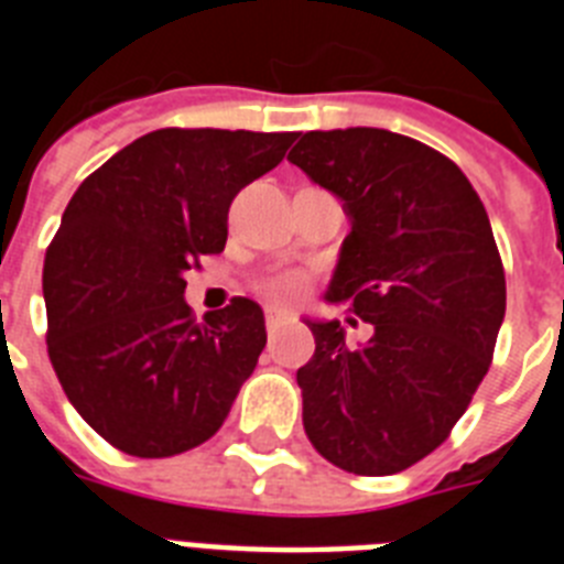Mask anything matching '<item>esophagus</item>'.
<instances>
[{
	"label": "esophagus",
	"instance_id": "1",
	"mask_svg": "<svg viewBox=\"0 0 564 564\" xmlns=\"http://www.w3.org/2000/svg\"><path fill=\"white\" fill-rule=\"evenodd\" d=\"M281 326H283V317L278 315V312H267V332H269V335H275Z\"/></svg>",
	"mask_w": 564,
	"mask_h": 564
}]
</instances>
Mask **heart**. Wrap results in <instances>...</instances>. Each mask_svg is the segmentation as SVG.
I'll use <instances>...</instances> for the list:
<instances>
[{
  "label": "heart",
  "instance_id": "heart-1",
  "mask_svg": "<svg viewBox=\"0 0 564 564\" xmlns=\"http://www.w3.org/2000/svg\"><path fill=\"white\" fill-rule=\"evenodd\" d=\"M261 292L267 301L278 303V306H292L303 297L306 292V281L297 272H278V275H269L261 283Z\"/></svg>",
  "mask_w": 564,
  "mask_h": 564
}]
</instances>
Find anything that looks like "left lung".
I'll list each match as a JSON object with an SVG mask.
<instances>
[{
  "label": "left lung",
  "instance_id": "8db88e82",
  "mask_svg": "<svg viewBox=\"0 0 564 564\" xmlns=\"http://www.w3.org/2000/svg\"><path fill=\"white\" fill-rule=\"evenodd\" d=\"M289 161L343 200L329 301L375 329L349 346L337 321H306V437L343 471H405L448 440L491 366L506 269L488 213L452 159L377 127L297 133Z\"/></svg>",
  "mask_w": 564,
  "mask_h": 564
}]
</instances>
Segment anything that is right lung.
<instances>
[{"label": "right lung", "instance_id": "right-lung-1", "mask_svg": "<svg viewBox=\"0 0 564 564\" xmlns=\"http://www.w3.org/2000/svg\"><path fill=\"white\" fill-rule=\"evenodd\" d=\"M297 133L164 127L87 175L45 254L47 355L93 431L159 459L221 429L267 346L263 312L232 297L195 321L187 269L224 252L229 204Z\"/></svg>", "mask_w": 564, "mask_h": 564}]
</instances>
